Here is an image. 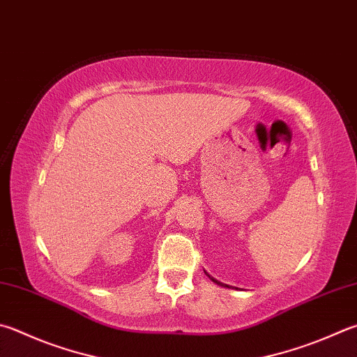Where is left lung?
I'll list each match as a JSON object with an SVG mask.
<instances>
[{
	"instance_id": "left-lung-1",
	"label": "left lung",
	"mask_w": 357,
	"mask_h": 357,
	"mask_svg": "<svg viewBox=\"0 0 357 357\" xmlns=\"http://www.w3.org/2000/svg\"><path fill=\"white\" fill-rule=\"evenodd\" d=\"M207 275V273H206ZM207 276H209V275H207ZM211 278V276H209ZM211 280L213 281V282H215V284H218V286H223V287H228L229 289V286H226V284H222V282H220V281H217V280H213V278H211Z\"/></svg>"
}]
</instances>
